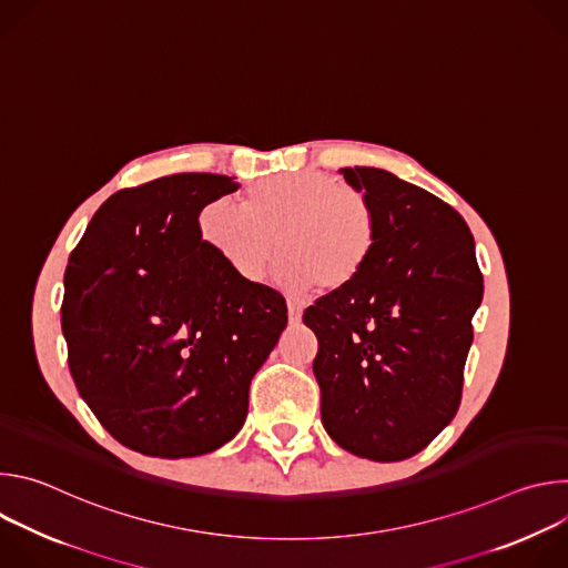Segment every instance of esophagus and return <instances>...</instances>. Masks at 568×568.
Here are the masks:
<instances>
[{"label":"esophagus","instance_id":"obj_1","mask_svg":"<svg viewBox=\"0 0 568 568\" xmlns=\"http://www.w3.org/2000/svg\"><path fill=\"white\" fill-rule=\"evenodd\" d=\"M301 314H303V307L294 301H287V316H290V323H298L301 321Z\"/></svg>","mask_w":568,"mask_h":568}]
</instances>
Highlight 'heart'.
Here are the masks:
<instances>
[{
  "label": "heart",
  "mask_w": 568,
  "mask_h": 568,
  "mask_svg": "<svg viewBox=\"0 0 568 568\" xmlns=\"http://www.w3.org/2000/svg\"><path fill=\"white\" fill-rule=\"evenodd\" d=\"M206 245L245 281H261L274 258L292 294L344 292L371 265L379 220L364 193L326 173H294L254 186L245 206L215 200L200 213Z\"/></svg>",
  "instance_id": "obj_1"
}]
</instances>
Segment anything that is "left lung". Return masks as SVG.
I'll return each mask as SVG.
<instances>
[{"instance_id":"obj_1","label":"left lung","mask_w":568,"mask_h":568,"mask_svg":"<svg viewBox=\"0 0 568 568\" xmlns=\"http://www.w3.org/2000/svg\"><path fill=\"white\" fill-rule=\"evenodd\" d=\"M379 220L355 285L303 312L318 351L321 423L351 454L404 460L456 416L483 274L469 226L447 202L382 169H342Z\"/></svg>"}]
</instances>
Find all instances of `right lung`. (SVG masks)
<instances>
[{
	"label": "right lung",
	"instance_id": "obj_1",
	"mask_svg": "<svg viewBox=\"0 0 568 568\" xmlns=\"http://www.w3.org/2000/svg\"><path fill=\"white\" fill-rule=\"evenodd\" d=\"M233 178L180 173L114 193L64 270L69 371L99 423L145 456L229 443L250 384L287 326L281 292L237 276L202 237L200 211Z\"/></svg>",
	"mask_w": 568,
	"mask_h": 568
}]
</instances>
